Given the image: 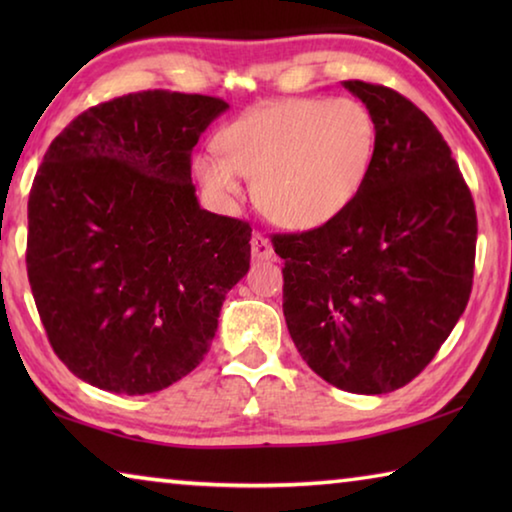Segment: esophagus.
Returning a JSON list of instances; mask_svg holds the SVG:
<instances>
[{
	"label": "esophagus",
	"mask_w": 512,
	"mask_h": 512,
	"mask_svg": "<svg viewBox=\"0 0 512 512\" xmlns=\"http://www.w3.org/2000/svg\"><path fill=\"white\" fill-rule=\"evenodd\" d=\"M250 253L255 259H273V246L264 235L255 232L253 239H250Z\"/></svg>",
	"instance_id": "obj_1"
}]
</instances>
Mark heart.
<instances>
[{"label": "heart", "mask_w": 512, "mask_h": 512, "mask_svg": "<svg viewBox=\"0 0 512 512\" xmlns=\"http://www.w3.org/2000/svg\"><path fill=\"white\" fill-rule=\"evenodd\" d=\"M221 155L203 153L194 171L219 201L255 180V201L289 230H316L348 210L366 183L377 121L357 99H289L246 112L219 135Z\"/></svg>", "instance_id": "heart-1"}]
</instances>
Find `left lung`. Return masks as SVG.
Segmentation results:
<instances>
[{
    "label": "left lung",
    "mask_w": 512,
    "mask_h": 512,
    "mask_svg": "<svg viewBox=\"0 0 512 512\" xmlns=\"http://www.w3.org/2000/svg\"><path fill=\"white\" fill-rule=\"evenodd\" d=\"M377 121L359 196L339 219L273 235L284 318L307 366L341 391L391 393L436 357L467 307L470 189L433 121L400 92L343 81Z\"/></svg>",
    "instance_id": "left-lung-1"
}]
</instances>
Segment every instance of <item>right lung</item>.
Here are the masks:
<instances>
[{
  "mask_svg": "<svg viewBox=\"0 0 512 512\" xmlns=\"http://www.w3.org/2000/svg\"><path fill=\"white\" fill-rule=\"evenodd\" d=\"M223 99L133 92L81 112L29 194L27 273L58 359L110 393L146 395L210 350L250 266V225L198 205L192 151Z\"/></svg>",
  "mask_w": 512,
  "mask_h": 512,
  "instance_id": "add662e5",
  "label": "right lung"
}]
</instances>
